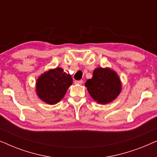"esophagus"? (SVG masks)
I'll return each instance as SVG.
<instances>
[{
  "mask_svg": "<svg viewBox=\"0 0 157 157\" xmlns=\"http://www.w3.org/2000/svg\"><path fill=\"white\" fill-rule=\"evenodd\" d=\"M74 83L76 84H82L83 83V80H78V81H75Z\"/></svg>",
  "mask_w": 157,
  "mask_h": 157,
  "instance_id": "34e87169",
  "label": "esophagus"
}]
</instances>
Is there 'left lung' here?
Returning <instances> with one entry per match:
<instances>
[{"instance_id":"8db88e82","label":"left lung","mask_w":157,"mask_h":157,"mask_svg":"<svg viewBox=\"0 0 157 157\" xmlns=\"http://www.w3.org/2000/svg\"><path fill=\"white\" fill-rule=\"evenodd\" d=\"M88 91L94 100L102 104L114 100L121 91V82L117 74L109 68H97L93 77L85 83Z\"/></svg>"}]
</instances>
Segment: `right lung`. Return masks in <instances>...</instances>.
Returning <instances> with one entry per match:
<instances>
[{
    "instance_id": "obj_1",
    "label": "right lung",
    "mask_w": 157,
    "mask_h": 157,
    "mask_svg": "<svg viewBox=\"0 0 157 157\" xmlns=\"http://www.w3.org/2000/svg\"><path fill=\"white\" fill-rule=\"evenodd\" d=\"M71 76L57 68L42 74L36 83V92L40 99L48 104H55L61 101L68 87L72 84Z\"/></svg>"
}]
</instances>
